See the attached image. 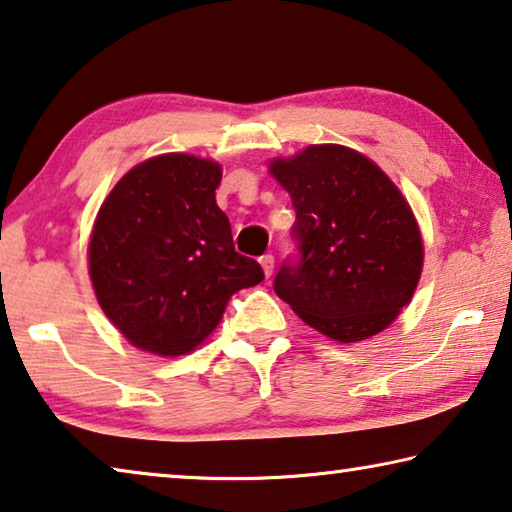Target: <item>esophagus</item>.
<instances>
[{
	"mask_svg": "<svg viewBox=\"0 0 512 512\" xmlns=\"http://www.w3.org/2000/svg\"><path fill=\"white\" fill-rule=\"evenodd\" d=\"M258 261H261V267H263V272H265V276H267V279H270V276H272V272H274V256H272V254H265V256H261V258H258Z\"/></svg>",
	"mask_w": 512,
	"mask_h": 512,
	"instance_id": "1",
	"label": "esophagus"
}]
</instances>
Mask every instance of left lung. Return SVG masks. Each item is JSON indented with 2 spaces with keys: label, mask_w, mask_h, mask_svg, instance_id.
<instances>
[{
  "label": "left lung",
  "mask_w": 512,
  "mask_h": 512,
  "mask_svg": "<svg viewBox=\"0 0 512 512\" xmlns=\"http://www.w3.org/2000/svg\"><path fill=\"white\" fill-rule=\"evenodd\" d=\"M288 190L299 258L274 292L326 338L358 342L395 322L424 263L420 226L379 165L342 145H311L270 163Z\"/></svg>",
  "instance_id": "obj_1"
}]
</instances>
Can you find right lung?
Here are the masks:
<instances>
[{"mask_svg":"<svg viewBox=\"0 0 512 512\" xmlns=\"http://www.w3.org/2000/svg\"><path fill=\"white\" fill-rule=\"evenodd\" d=\"M222 167L190 154H163L115 183L90 236L92 288L102 311L133 347L181 356L220 324L233 292L265 279L233 247L215 201Z\"/></svg>","mask_w":512,"mask_h":512,"instance_id":"obj_1","label":"right lung"}]
</instances>
